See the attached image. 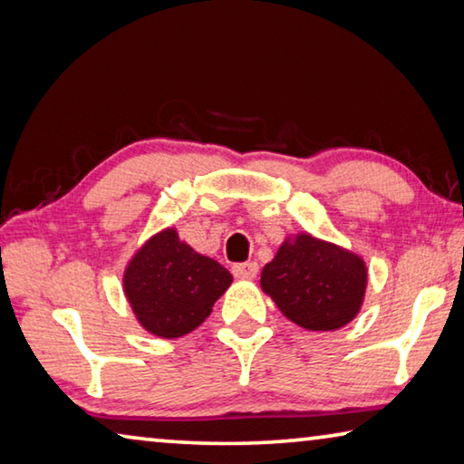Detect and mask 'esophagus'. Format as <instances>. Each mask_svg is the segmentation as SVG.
I'll list each match as a JSON object with an SVG mask.
<instances>
[{"label":"esophagus","mask_w":464,"mask_h":464,"mask_svg":"<svg viewBox=\"0 0 464 464\" xmlns=\"http://www.w3.org/2000/svg\"><path fill=\"white\" fill-rule=\"evenodd\" d=\"M257 272H260V268H257L256 262H246V264L233 266L235 278H239V280H254L257 276Z\"/></svg>","instance_id":"34e87169"}]
</instances>
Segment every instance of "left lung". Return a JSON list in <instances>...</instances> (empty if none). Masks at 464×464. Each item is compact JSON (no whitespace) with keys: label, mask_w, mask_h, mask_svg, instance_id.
<instances>
[{"label":"left lung","mask_w":464,"mask_h":464,"mask_svg":"<svg viewBox=\"0 0 464 464\" xmlns=\"http://www.w3.org/2000/svg\"><path fill=\"white\" fill-rule=\"evenodd\" d=\"M260 286L282 315L309 332H335L362 309L368 268L362 256L301 231L264 266Z\"/></svg>","instance_id":"left-lung-1"}]
</instances>
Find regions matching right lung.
<instances>
[{"instance_id": "obj_1", "label": "right lung", "mask_w": 464, "mask_h": 464, "mask_svg": "<svg viewBox=\"0 0 464 464\" xmlns=\"http://www.w3.org/2000/svg\"><path fill=\"white\" fill-rule=\"evenodd\" d=\"M231 282V272L179 239L176 227L151 235L122 274L132 315L145 332L163 340L194 332Z\"/></svg>"}]
</instances>
